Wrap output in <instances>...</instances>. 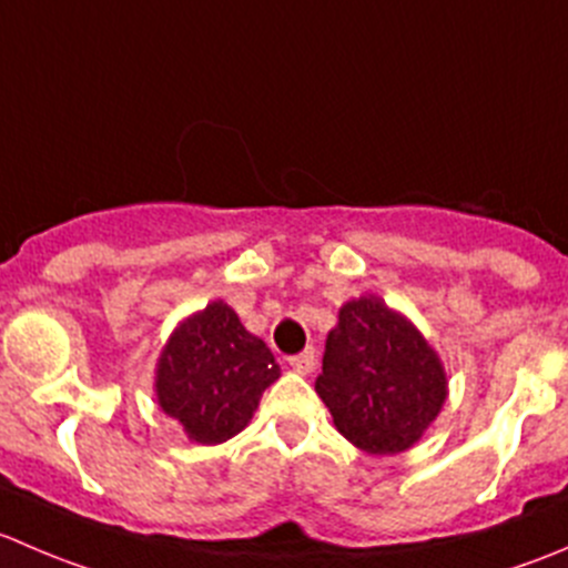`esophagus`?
I'll return each instance as SVG.
<instances>
[{
	"label": "esophagus",
	"mask_w": 568,
	"mask_h": 568,
	"mask_svg": "<svg viewBox=\"0 0 568 568\" xmlns=\"http://www.w3.org/2000/svg\"><path fill=\"white\" fill-rule=\"evenodd\" d=\"M288 365L296 374H311V371L316 368V352H313V348H305V352L288 357Z\"/></svg>",
	"instance_id": "obj_1"
}]
</instances>
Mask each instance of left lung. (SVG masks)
I'll return each mask as SVG.
<instances>
[{
    "mask_svg": "<svg viewBox=\"0 0 568 568\" xmlns=\"http://www.w3.org/2000/svg\"><path fill=\"white\" fill-rule=\"evenodd\" d=\"M316 393L335 428L374 456L409 450L448 398L437 352L376 296L346 302L326 335Z\"/></svg>",
    "mask_w": 568,
    "mask_h": 568,
    "instance_id": "left-lung-1",
    "label": "left lung"
}]
</instances>
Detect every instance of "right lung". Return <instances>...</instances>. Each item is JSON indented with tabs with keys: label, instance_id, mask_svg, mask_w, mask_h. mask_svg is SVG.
I'll return each instance as SVG.
<instances>
[{
	"label": "right lung",
	"instance_id": "obj_1",
	"mask_svg": "<svg viewBox=\"0 0 568 568\" xmlns=\"http://www.w3.org/2000/svg\"><path fill=\"white\" fill-rule=\"evenodd\" d=\"M280 379L266 343L216 300L175 326L156 365V400L200 445L236 437L263 390Z\"/></svg>",
	"mask_w": 568,
	"mask_h": 568
}]
</instances>
